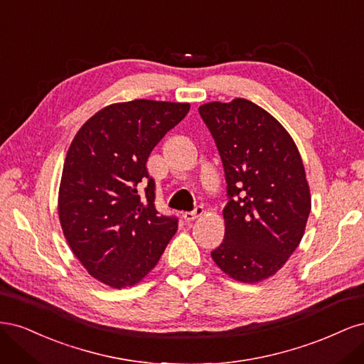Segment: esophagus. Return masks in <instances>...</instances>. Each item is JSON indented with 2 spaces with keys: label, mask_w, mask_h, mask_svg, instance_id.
Returning <instances> with one entry per match:
<instances>
[{
  "label": "esophagus",
  "mask_w": 364,
  "mask_h": 364,
  "mask_svg": "<svg viewBox=\"0 0 364 364\" xmlns=\"http://www.w3.org/2000/svg\"><path fill=\"white\" fill-rule=\"evenodd\" d=\"M203 208L202 206H197L194 211H191V213H183V220L185 222H193V220H196V218H199V217H202L203 215Z\"/></svg>",
  "instance_id": "obj_1"
}]
</instances>
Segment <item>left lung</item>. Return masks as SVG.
I'll use <instances>...</instances> for the list:
<instances>
[{
  "label": "left lung",
  "instance_id": "obj_1",
  "mask_svg": "<svg viewBox=\"0 0 364 364\" xmlns=\"http://www.w3.org/2000/svg\"><path fill=\"white\" fill-rule=\"evenodd\" d=\"M223 161L225 240L211 252L229 278L269 279L299 246L311 211L301 153L279 121L246 98L199 107Z\"/></svg>",
  "mask_w": 364,
  "mask_h": 364
}]
</instances>
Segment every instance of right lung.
Returning a JSON list of instances; mask_svg holds the SVG:
<instances>
[{"label":"right lung","instance_id":"obj_1","mask_svg":"<svg viewBox=\"0 0 364 364\" xmlns=\"http://www.w3.org/2000/svg\"><path fill=\"white\" fill-rule=\"evenodd\" d=\"M190 111V103H112L77 132L65 158L58 197L62 232L92 278L117 290L155 269L178 230L155 209L151 150ZM148 181L146 194L137 185Z\"/></svg>","mask_w":364,"mask_h":364}]
</instances>
